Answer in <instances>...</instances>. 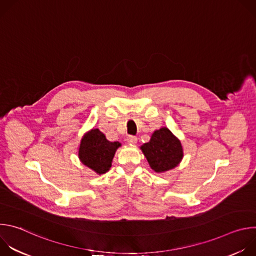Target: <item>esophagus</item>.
Listing matches in <instances>:
<instances>
[{"instance_id":"esophagus-1","label":"esophagus","mask_w":256,"mask_h":256,"mask_svg":"<svg viewBox=\"0 0 256 256\" xmlns=\"http://www.w3.org/2000/svg\"><path fill=\"white\" fill-rule=\"evenodd\" d=\"M126 142H128V144H134L138 142V138H136V136H128V138H126Z\"/></svg>"}]
</instances>
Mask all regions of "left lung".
<instances>
[{
    "mask_svg": "<svg viewBox=\"0 0 256 256\" xmlns=\"http://www.w3.org/2000/svg\"><path fill=\"white\" fill-rule=\"evenodd\" d=\"M140 149L151 168L158 173L173 169L184 157L180 140L167 128L155 130L150 142Z\"/></svg>",
    "mask_w": 256,
    "mask_h": 256,
    "instance_id": "1",
    "label": "left lung"
}]
</instances>
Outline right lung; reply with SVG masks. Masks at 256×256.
Wrapping results in <instances>:
<instances>
[{
  "instance_id": "obj_1",
  "label": "right lung",
  "mask_w": 256,
  "mask_h": 256,
  "mask_svg": "<svg viewBox=\"0 0 256 256\" xmlns=\"http://www.w3.org/2000/svg\"><path fill=\"white\" fill-rule=\"evenodd\" d=\"M120 146L118 142H109L98 128H93L81 140L79 158L84 165L98 174H103L112 167V161Z\"/></svg>"
}]
</instances>
